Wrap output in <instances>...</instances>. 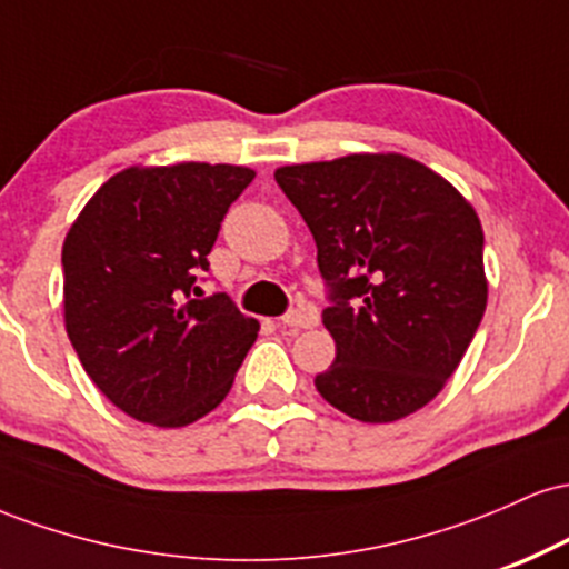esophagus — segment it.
<instances>
[{
  "label": "esophagus",
  "instance_id": "1",
  "mask_svg": "<svg viewBox=\"0 0 569 569\" xmlns=\"http://www.w3.org/2000/svg\"><path fill=\"white\" fill-rule=\"evenodd\" d=\"M280 323H283V329L302 331V329H310V326L316 323V318L305 310H289L283 318H280Z\"/></svg>",
  "mask_w": 569,
  "mask_h": 569
}]
</instances>
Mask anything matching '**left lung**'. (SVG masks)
Wrapping results in <instances>:
<instances>
[{
	"instance_id": "1",
	"label": "left lung",
	"mask_w": 569,
	"mask_h": 569,
	"mask_svg": "<svg viewBox=\"0 0 569 569\" xmlns=\"http://www.w3.org/2000/svg\"><path fill=\"white\" fill-rule=\"evenodd\" d=\"M331 286L337 358L316 377L331 407L396 422L441 393L487 307L485 232L443 176L398 152L276 171Z\"/></svg>"
}]
</instances>
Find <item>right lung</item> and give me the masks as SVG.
<instances>
[{"label": "right lung", "instance_id": "add662e5", "mask_svg": "<svg viewBox=\"0 0 569 569\" xmlns=\"http://www.w3.org/2000/svg\"><path fill=\"white\" fill-rule=\"evenodd\" d=\"M246 166H130L103 181L63 240V323L117 409L184 428L230 393L259 323L224 293L187 299L208 270Z\"/></svg>", "mask_w": 569, "mask_h": 569}]
</instances>
